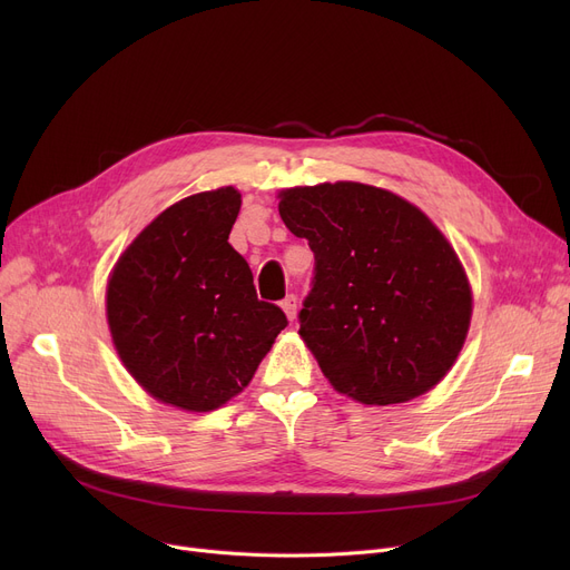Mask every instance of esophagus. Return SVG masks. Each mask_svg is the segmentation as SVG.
Returning a JSON list of instances; mask_svg holds the SVG:
<instances>
[{"mask_svg":"<svg viewBox=\"0 0 570 570\" xmlns=\"http://www.w3.org/2000/svg\"><path fill=\"white\" fill-rule=\"evenodd\" d=\"M282 309L286 312V316L293 321L295 318V312H297V297L295 295H286L282 301Z\"/></svg>","mask_w":570,"mask_h":570,"instance_id":"obj_1","label":"esophagus"}]
</instances>
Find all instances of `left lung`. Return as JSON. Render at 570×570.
I'll list each match as a JSON object with an SVG mask.
<instances>
[{"label":"left lung","instance_id":"left-lung-1","mask_svg":"<svg viewBox=\"0 0 570 570\" xmlns=\"http://www.w3.org/2000/svg\"><path fill=\"white\" fill-rule=\"evenodd\" d=\"M279 215L314 252L297 318L335 391L385 406L434 387L464 346L471 286L430 217L361 183L286 189Z\"/></svg>","mask_w":570,"mask_h":570}]
</instances>
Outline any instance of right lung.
<instances>
[{
  "instance_id": "right-lung-1",
  "label": "right lung",
  "mask_w": 570,
  "mask_h": 570,
  "mask_svg": "<svg viewBox=\"0 0 570 570\" xmlns=\"http://www.w3.org/2000/svg\"><path fill=\"white\" fill-rule=\"evenodd\" d=\"M239 191L222 187L170 205L119 256L106 291L112 344L164 404L213 411L252 381L288 325L258 301L228 235Z\"/></svg>"
}]
</instances>
